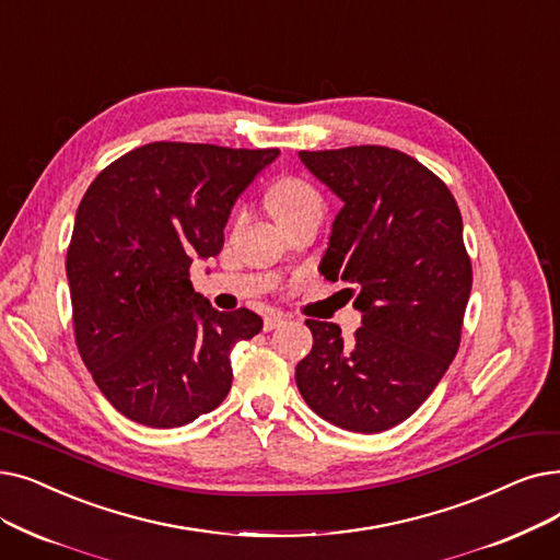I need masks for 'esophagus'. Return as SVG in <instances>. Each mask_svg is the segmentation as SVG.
<instances>
[{
  "label": "esophagus",
  "mask_w": 560,
  "mask_h": 560,
  "mask_svg": "<svg viewBox=\"0 0 560 560\" xmlns=\"http://www.w3.org/2000/svg\"><path fill=\"white\" fill-rule=\"evenodd\" d=\"M281 325H285V315H283V313L275 311V313H270V315H265V323H262V329H265V331H272V329H277V327H281Z\"/></svg>",
  "instance_id": "34e87169"
}]
</instances>
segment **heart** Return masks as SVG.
Instances as JSON below:
<instances>
[{
	"label": "heart",
	"instance_id": "obj_1",
	"mask_svg": "<svg viewBox=\"0 0 560 560\" xmlns=\"http://www.w3.org/2000/svg\"><path fill=\"white\" fill-rule=\"evenodd\" d=\"M267 206L279 222L304 210H323V199L306 180L281 178L267 191Z\"/></svg>",
	"mask_w": 560,
	"mask_h": 560
}]
</instances>
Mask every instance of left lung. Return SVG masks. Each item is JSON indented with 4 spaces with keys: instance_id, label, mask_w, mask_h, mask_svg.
<instances>
[{
    "instance_id": "obj_1",
    "label": "left lung",
    "mask_w": 560,
    "mask_h": 560,
    "mask_svg": "<svg viewBox=\"0 0 560 560\" xmlns=\"http://www.w3.org/2000/svg\"><path fill=\"white\" fill-rule=\"evenodd\" d=\"M300 160L343 201L320 272L352 283L361 327L343 340L338 325L306 320L313 348L298 388L325 421L382 432L415 415L457 354L471 293L462 214L430 168L386 145Z\"/></svg>"
}]
</instances>
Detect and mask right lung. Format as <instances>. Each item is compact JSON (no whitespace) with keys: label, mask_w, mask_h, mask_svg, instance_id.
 I'll return each instance as SVG.
<instances>
[{"label":"right lung","mask_w":560,"mask_h":560,"mask_svg":"<svg viewBox=\"0 0 560 560\" xmlns=\"http://www.w3.org/2000/svg\"><path fill=\"white\" fill-rule=\"evenodd\" d=\"M277 155L153 141L89 185L66 256L72 325L93 382L130 421L180 428L226 398L231 350L262 320L212 308L189 267L222 252L237 197Z\"/></svg>","instance_id":"obj_1"}]
</instances>
